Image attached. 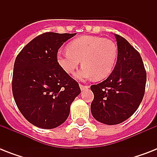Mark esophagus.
Listing matches in <instances>:
<instances>
[{"label": "esophagus", "instance_id": "esophagus-1", "mask_svg": "<svg viewBox=\"0 0 157 157\" xmlns=\"http://www.w3.org/2000/svg\"><path fill=\"white\" fill-rule=\"evenodd\" d=\"M89 87H90V86H84V85H81V84H80V88H81V90H87V89H89Z\"/></svg>", "mask_w": 157, "mask_h": 157}]
</instances>
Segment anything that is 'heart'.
<instances>
[{"instance_id":"b5f03b06","label":"heart","mask_w":157,"mask_h":157,"mask_svg":"<svg viewBox=\"0 0 157 157\" xmlns=\"http://www.w3.org/2000/svg\"><path fill=\"white\" fill-rule=\"evenodd\" d=\"M67 50H59L57 63L65 72L73 73L81 63L84 65L76 74L79 80L107 77L114 68L117 47L109 39L94 36H82L71 40Z\"/></svg>"}]
</instances>
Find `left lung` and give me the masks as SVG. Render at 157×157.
<instances>
[{
    "label": "left lung",
    "instance_id": "8db88e82",
    "mask_svg": "<svg viewBox=\"0 0 157 157\" xmlns=\"http://www.w3.org/2000/svg\"><path fill=\"white\" fill-rule=\"evenodd\" d=\"M117 61L105 81L90 86L91 113L106 124L124 121L136 112L145 93L147 73L139 53L124 37L115 34Z\"/></svg>",
    "mask_w": 157,
    "mask_h": 157
}]
</instances>
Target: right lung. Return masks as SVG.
Returning <instances> with one entry per match:
<instances>
[{
    "label": "right lung",
    "instance_id": "obj_1",
    "mask_svg": "<svg viewBox=\"0 0 157 157\" xmlns=\"http://www.w3.org/2000/svg\"><path fill=\"white\" fill-rule=\"evenodd\" d=\"M76 33H45L25 45L13 65L12 91L23 116L35 126L54 129L70 113L79 84L57 63L59 49Z\"/></svg>",
    "mask_w": 157,
    "mask_h": 157
}]
</instances>
